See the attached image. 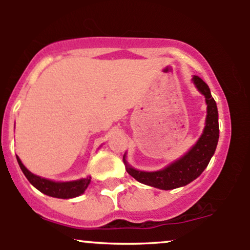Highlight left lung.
Returning a JSON list of instances; mask_svg holds the SVG:
<instances>
[{
	"mask_svg": "<svg viewBox=\"0 0 250 250\" xmlns=\"http://www.w3.org/2000/svg\"><path fill=\"white\" fill-rule=\"evenodd\" d=\"M193 81L197 89L205 95L207 102V120H206V127L202 136L193 149H190L182 159L159 171L147 173V171L136 170L129 167L123 157L128 174L139 182L163 190L183 187L200 176L214 155L219 141V114H217L216 102L211 97L207 83L201 77L194 76Z\"/></svg>",
	"mask_w": 250,
	"mask_h": 250,
	"instance_id": "1",
	"label": "left lung"
}]
</instances>
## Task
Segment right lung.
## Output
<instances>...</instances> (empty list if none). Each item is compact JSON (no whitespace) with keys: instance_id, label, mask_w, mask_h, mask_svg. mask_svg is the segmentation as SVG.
Returning a JSON list of instances; mask_svg holds the SVG:
<instances>
[{"instance_id":"add662e5","label":"right lung","mask_w":250,"mask_h":250,"mask_svg":"<svg viewBox=\"0 0 250 250\" xmlns=\"http://www.w3.org/2000/svg\"><path fill=\"white\" fill-rule=\"evenodd\" d=\"M16 159L20 165V168L23 171V174L25 175L28 181H29L36 189H39L41 193L48 195V196L59 197V199H71V197H76L79 196V195L84 193L89 182H90V177L77 181H71V182H53V181L42 179V177L36 176V175L30 173V171L22 165L21 160L17 156Z\"/></svg>"}]
</instances>
